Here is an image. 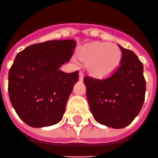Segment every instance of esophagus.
<instances>
[{"instance_id": "esophagus-1", "label": "esophagus", "mask_w": 158, "mask_h": 158, "mask_svg": "<svg viewBox=\"0 0 158 158\" xmlns=\"http://www.w3.org/2000/svg\"><path fill=\"white\" fill-rule=\"evenodd\" d=\"M83 78H84V75H83V73L80 71L79 72V80L81 81H83Z\"/></svg>"}]
</instances>
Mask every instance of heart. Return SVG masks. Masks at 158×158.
Here are the masks:
<instances>
[{
    "instance_id": "obj_1",
    "label": "heart",
    "mask_w": 158,
    "mask_h": 158,
    "mask_svg": "<svg viewBox=\"0 0 158 158\" xmlns=\"http://www.w3.org/2000/svg\"><path fill=\"white\" fill-rule=\"evenodd\" d=\"M77 58L85 63L91 76L104 77L116 70L120 64L122 54L117 44L106 42H94L81 47Z\"/></svg>"
}]
</instances>
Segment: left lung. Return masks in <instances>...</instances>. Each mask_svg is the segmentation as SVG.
Here are the masks:
<instances>
[{"label": "left lung", "instance_id": "8db88e82", "mask_svg": "<svg viewBox=\"0 0 158 158\" xmlns=\"http://www.w3.org/2000/svg\"><path fill=\"white\" fill-rule=\"evenodd\" d=\"M121 62L103 79L84 77L87 98L94 119L112 128H123L132 122L143 106L145 79L143 64L136 54L118 45Z\"/></svg>", "mask_w": 158, "mask_h": 158}]
</instances>
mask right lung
I'll list each match as a JSON object with an SVG mask.
<instances>
[{
    "mask_svg": "<svg viewBox=\"0 0 158 158\" xmlns=\"http://www.w3.org/2000/svg\"><path fill=\"white\" fill-rule=\"evenodd\" d=\"M72 40L31 44L19 52L8 73V94L16 114L31 127L61 121L78 71L65 73L60 67L71 58Z\"/></svg>",
    "mask_w": 158,
    "mask_h": 158,
    "instance_id": "1",
    "label": "right lung"
}]
</instances>
